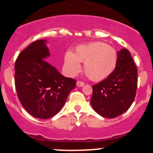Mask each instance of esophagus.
Here are the masks:
<instances>
[{
  "label": "esophagus",
  "instance_id": "34e87169",
  "mask_svg": "<svg viewBox=\"0 0 153 153\" xmlns=\"http://www.w3.org/2000/svg\"><path fill=\"white\" fill-rule=\"evenodd\" d=\"M84 84L85 83H83V82H82V81H77V82H76V85H77V86H79V87L84 86Z\"/></svg>",
  "mask_w": 153,
  "mask_h": 153
}]
</instances>
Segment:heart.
<instances>
[{"label":"heart","mask_w":153,"mask_h":153,"mask_svg":"<svg viewBox=\"0 0 153 153\" xmlns=\"http://www.w3.org/2000/svg\"><path fill=\"white\" fill-rule=\"evenodd\" d=\"M117 62L116 50L102 42L79 45L74 53L68 51L64 55L65 70L69 75H76L80 71V63H84L85 73L93 81L106 79L116 68Z\"/></svg>","instance_id":"1"}]
</instances>
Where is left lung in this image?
<instances>
[{
	"mask_svg": "<svg viewBox=\"0 0 153 153\" xmlns=\"http://www.w3.org/2000/svg\"><path fill=\"white\" fill-rule=\"evenodd\" d=\"M138 71L130 53L122 49L117 53L116 68L106 79L93 86L90 102L98 114L115 118L128 110L136 93Z\"/></svg>",
	"mask_w": 153,
	"mask_h": 153,
	"instance_id": "8db88e82",
	"label": "left lung"
}]
</instances>
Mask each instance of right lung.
I'll use <instances>...</instances> for the list:
<instances>
[{"mask_svg":"<svg viewBox=\"0 0 153 153\" xmlns=\"http://www.w3.org/2000/svg\"><path fill=\"white\" fill-rule=\"evenodd\" d=\"M46 40L33 42L19 53L14 65L17 97L28 113L47 120L60 111L76 80L63 76L46 58Z\"/></svg>","mask_w":153,"mask_h":153,"instance_id":"obj_1","label":"right lung"}]
</instances>
